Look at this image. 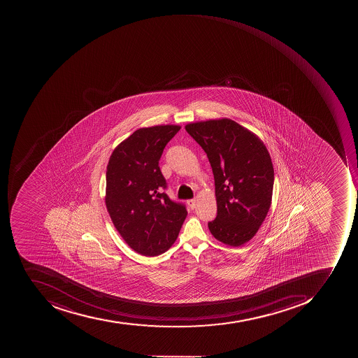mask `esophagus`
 <instances>
[{
    "instance_id": "obj_1",
    "label": "esophagus",
    "mask_w": 358,
    "mask_h": 358,
    "mask_svg": "<svg viewBox=\"0 0 358 358\" xmlns=\"http://www.w3.org/2000/svg\"><path fill=\"white\" fill-rule=\"evenodd\" d=\"M196 201L194 200V199H190V200H187L188 206H189L192 210H194V208H196Z\"/></svg>"
}]
</instances>
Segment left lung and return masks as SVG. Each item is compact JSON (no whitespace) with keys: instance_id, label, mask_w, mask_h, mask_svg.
I'll use <instances>...</instances> for the list:
<instances>
[{"instance_id":"8db88e82","label":"left lung","mask_w":358,"mask_h":358,"mask_svg":"<svg viewBox=\"0 0 358 358\" xmlns=\"http://www.w3.org/2000/svg\"><path fill=\"white\" fill-rule=\"evenodd\" d=\"M208 155L215 180L217 216L208 222L226 245H243L257 234L271 206L274 170L264 142L229 118L185 126Z\"/></svg>"}]
</instances>
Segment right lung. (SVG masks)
Returning <instances> with one entry per match:
<instances>
[{"mask_svg": "<svg viewBox=\"0 0 358 358\" xmlns=\"http://www.w3.org/2000/svg\"><path fill=\"white\" fill-rule=\"evenodd\" d=\"M180 126L140 128L113 150L106 170V204L124 242L143 256L164 254L178 238L187 216L170 200L159 160Z\"/></svg>", "mask_w": 358, "mask_h": 358, "instance_id": "1", "label": "right lung"}]
</instances>
